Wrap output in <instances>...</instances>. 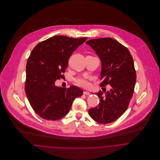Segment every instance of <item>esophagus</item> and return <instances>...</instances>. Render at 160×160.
Wrapping results in <instances>:
<instances>
[{
    "mask_svg": "<svg viewBox=\"0 0 160 160\" xmlns=\"http://www.w3.org/2000/svg\"><path fill=\"white\" fill-rule=\"evenodd\" d=\"M83 93H84V95H91V93L88 91H84L83 92Z\"/></svg>",
    "mask_w": 160,
    "mask_h": 160,
    "instance_id": "esophagus-1",
    "label": "esophagus"
}]
</instances>
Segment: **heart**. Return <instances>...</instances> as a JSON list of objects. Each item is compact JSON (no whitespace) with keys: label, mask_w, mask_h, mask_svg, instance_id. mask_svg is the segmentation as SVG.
Returning a JSON list of instances; mask_svg holds the SVG:
<instances>
[{"label":"heart","mask_w":160,"mask_h":160,"mask_svg":"<svg viewBox=\"0 0 160 160\" xmlns=\"http://www.w3.org/2000/svg\"><path fill=\"white\" fill-rule=\"evenodd\" d=\"M75 83L81 87L88 88L90 86V82L86 78H78L75 79Z\"/></svg>","instance_id":"b5f03b06"}]
</instances>
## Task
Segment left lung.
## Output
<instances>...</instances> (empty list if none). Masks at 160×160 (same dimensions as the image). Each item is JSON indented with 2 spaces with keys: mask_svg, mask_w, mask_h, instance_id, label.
Instances as JSON below:
<instances>
[{
  "mask_svg": "<svg viewBox=\"0 0 160 160\" xmlns=\"http://www.w3.org/2000/svg\"><path fill=\"white\" fill-rule=\"evenodd\" d=\"M95 50L102 62L100 86H111L110 91L95 94L99 105L89 110V114L100 124L113 122L126 112L133 95L136 72L129 50L111 38L94 39L86 42Z\"/></svg>",
  "mask_w": 160,
  "mask_h": 160,
  "instance_id": "obj_1",
  "label": "left lung"
}]
</instances>
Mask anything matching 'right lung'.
<instances>
[{
    "instance_id": "right-lung-1",
    "label": "right lung",
    "mask_w": 160,
    "mask_h": 160,
    "mask_svg": "<svg viewBox=\"0 0 160 160\" xmlns=\"http://www.w3.org/2000/svg\"><path fill=\"white\" fill-rule=\"evenodd\" d=\"M88 38L55 36L41 42L32 50L26 64L25 93L34 111L42 118L55 121L68 113L74 100L83 91L76 86H55L63 76L72 52Z\"/></svg>"
}]
</instances>
